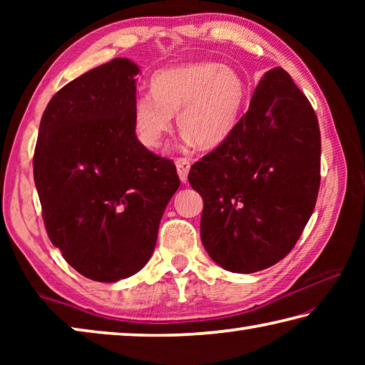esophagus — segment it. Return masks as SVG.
I'll return each mask as SVG.
<instances>
[{
	"label": "esophagus",
	"instance_id": "obj_1",
	"mask_svg": "<svg viewBox=\"0 0 365 365\" xmlns=\"http://www.w3.org/2000/svg\"><path fill=\"white\" fill-rule=\"evenodd\" d=\"M175 168H177V174H178V177H180V180L183 183H187L188 172H190V160L185 159V158L177 159L175 160Z\"/></svg>",
	"mask_w": 365,
	"mask_h": 365
}]
</instances>
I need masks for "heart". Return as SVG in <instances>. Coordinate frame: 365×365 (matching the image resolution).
<instances>
[{
    "label": "heart",
    "instance_id": "obj_1",
    "mask_svg": "<svg viewBox=\"0 0 365 365\" xmlns=\"http://www.w3.org/2000/svg\"><path fill=\"white\" fill-rule=\"evenodd\" d=\"M248 98L242 73L215 61H197L159 71L151 93L133 101L132 122L140 143L158 150L172 130V115L188 143L202 150L225 143Z\"/></svg>",
    "mask_w": 365,
    "mask_h": 365
}]
</instances>
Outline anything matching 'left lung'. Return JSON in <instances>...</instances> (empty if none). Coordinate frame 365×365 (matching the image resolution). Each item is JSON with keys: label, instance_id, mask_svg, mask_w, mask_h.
Segmentation results:
<instances>
[{"label": "left lung", "instance_id": "1", "mask_svg": "<svg viewBox=\"0 0 365 365\" xmlns=\"http://www.w3.org/2000/svg\"><path fill=\"white\" fill-rule=\"evenodd\" d=\"M202 196L201 242L215 264L252 274L282 261L317 201L320 130L311 103L275 67L225 143L191 165Z\"/></svg>", "mask_w": 365, "mask_h": 365}]
</instances>
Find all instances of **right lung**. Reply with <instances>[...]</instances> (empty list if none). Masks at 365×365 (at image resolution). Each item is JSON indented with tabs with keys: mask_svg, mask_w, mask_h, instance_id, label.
<instances>
[{
	"mask_svg": "<svg viewBox=\"0 0 365 365\" xmlns=\"http://www.w3.org/2000/svg\"><path fill=\"white\" fill-rule=\"evenodd\" d=\"M138 66L115 58L63 86L43 113L34 178L51 243L78 274L117 282L150 261L175 164L132 122Z\"/></svg>",
	"mask_w": 365,
	"mask_h": 365,
	"instance_id": "add662e5",
	"label": "right lung"
}]
</instances>
